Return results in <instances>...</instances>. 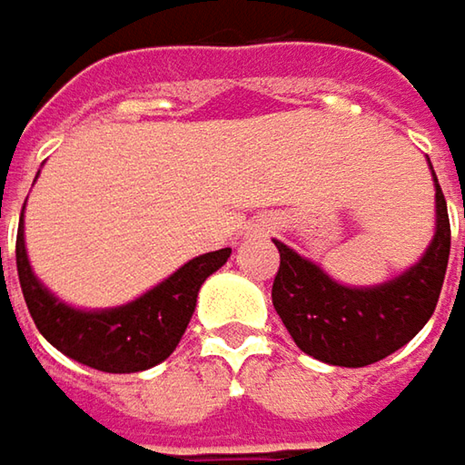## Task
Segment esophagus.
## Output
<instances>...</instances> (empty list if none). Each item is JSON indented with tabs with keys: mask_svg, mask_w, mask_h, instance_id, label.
<instances>
[{
	"mask_svg": "<svg viewBox=\"0 0 465 465\" xmlns=\"http://www.w3.org/2000/svg\"><path fill=\"white\" fill-rule=\"evenodd\" d=\"M259 232H272V224H259Z\"/></svg>",
	"mask_w": 465,
	"mask_h": 465,
	"instance_id": "1",
	"label": "esophagus"
}]
</instances>
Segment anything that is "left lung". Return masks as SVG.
<instances>
[{
    "instance_id": "8db88e82",
    "label": "left lung",
    "mask_w": 465,
    "mask_h": 465,
    "mask_svg": "<svg viewBox=\"0 0 465 465\" xmlns=\"http://www.w3.org/2000/svg\"><path fill=\"white\" fill-rule=\"evenodd\" d=\"M432 181L435 235L417 263L388 282L370 287L341 284L315 261L274 241L279 272L272 287V302L305 354L326 365H372L409 344L432 318L450 256L448 204L435 170Z\"/></svg>"
}]
</instances>
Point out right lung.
I'll return each mask as SVG.
<instances>
[{"label": "right lung", "mask_w": 465, "mask_h": 465, "mask_svg": "<svg viewBox=\"0 0 465 465\" xmlns=\"http://www.w3.org/2000/svg\"><path fill=\"white\" fill-rule=\"evenodd\" d=\"M230 253V248H223L196 256L132 302L87 311L59 300L35 277L23 217L15 248L23 297L45 341L69 360L103 372H139L168 360L193 315L202 284L223 269Z\"/></svg>", "instance_id": "right-lung-1"}]
</instances>
